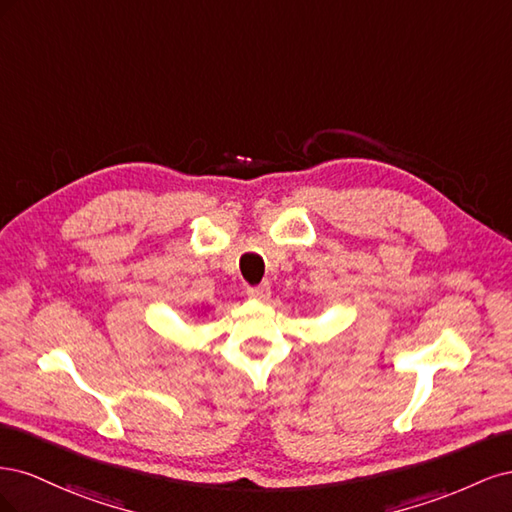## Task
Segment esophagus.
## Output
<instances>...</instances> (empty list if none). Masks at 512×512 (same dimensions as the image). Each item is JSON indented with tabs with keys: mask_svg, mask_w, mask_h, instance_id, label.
Wrapping results in <instances>:
<instances>
[{
	"mask_svg": "<svg viewBox=\"0 0 512 512\" xmlns=\"http://www.w3.org/2000/svg\"><path fill=\"white\" fill-rule=\"evenodd\" d=\"M247 297L258 299V301H267L271 297V286L265 284H258V286H247Z\"/></svg>",
	"mask_w": 512,
	"mask_h": 512,
	"instance_id": "1",
	"label": "esophagus"
}]
</instances>
